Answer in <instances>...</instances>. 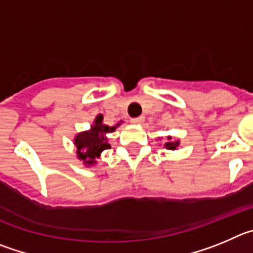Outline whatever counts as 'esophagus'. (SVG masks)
I'll return each mask as SVG.
<instances>
[{"mask_svg": "<svg viewBox=\"0 0 253 253\" xmlns=\"http://www.w3.org/2000/svg\"><path fill=\"white\" fill-rule=\"evenodd\" d=\"M143 120H145V118L142 117V116H140V117H136V118H131V124L132 125H141L143 122Z\"/></svg>", "mask_w": 253, "mask_h": 253, "instance_id": "1", "label": "esophagus"}]
</instances>
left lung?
<instances>
[{
  "label": "left lung",
  "mask_w": 253,
  "mask_h": 253,
  "mask_svg": "<svg viewBox=\"0 0 253 253\" xmlns=\"http://www.w3.org/2000/svg\"><path fill=\"white\" fill-rule=\"evenodd\" d=\"M179 143H180V141L179 140H172L171 136H168L164 146H165L168 150H176V147L179 146Z\"/></svg>",
  "instance_id": "left-lung-1"
}]
</instances>
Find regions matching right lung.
I'll list each match as a JSON object with an SVG mask.
<instances>
[{
    "label": "right lung",
    "instance_id": "1",
    "mask_svg": "<svg viewBox=\"0 0 253 253\" xmlns=\"http://www.w3.org/2000/svg\"><path fill=\"white\" fill-rule=\"evenodd\" d=\"M117 126H120V124L112 127L103 125V116H97L89 131L81 132L74 138L77 156L79 160L83 161L85 165H93L97 163L95 159L99 158L104 150L111 147V145L108 143V138H107V133L115 131Z\"/></svg>",
    "mask_w": 253,
    "mask_h": 253
}]
</instances>
